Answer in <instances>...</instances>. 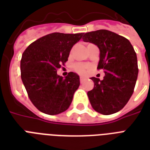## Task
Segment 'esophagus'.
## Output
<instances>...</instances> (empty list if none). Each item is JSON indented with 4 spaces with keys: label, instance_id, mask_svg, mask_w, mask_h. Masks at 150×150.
Here are the masks:
<instances>
[{
    "label": "esophagus",
    "instance_id": "34e87169",
    "mask_svg": "<svg viewBox=\"0 0 150 150\" xmlns=\"http://www.w3.org/2000/svg\"><path fill=\"white\" fill-rule=\"evenodd\" d=\"M85 80L84 77H80V82H82Z\"/></svg>",
    "mask_w": 150,
    "mask_h": 150
}]
</instances>
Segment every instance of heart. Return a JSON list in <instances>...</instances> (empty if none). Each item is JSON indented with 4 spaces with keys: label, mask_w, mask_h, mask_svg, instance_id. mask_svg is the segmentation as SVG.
Segmentation results:
<instances>
[{
    "label": "heart",
    "mask_w": 150,
    "mask_h": 150,
    "mask_svg": "<svg viewBox=\"0 0 150 150\" xmlns=\"http://www.w3.org/2000/svg\"><path fill=\"white\" fill-rule=\"evenodd\" d=\"M87 68H88L87 65L82 63H77L74 65V70L79 74H81V75H84L86 71Z\"/></svg>",
    "instance_id": "b5f03b06"
}]
</instances>
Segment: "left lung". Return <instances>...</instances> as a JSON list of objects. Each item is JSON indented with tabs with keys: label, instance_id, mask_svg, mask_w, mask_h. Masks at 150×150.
<instances>
[{
	"label": "left lung",
	"instance_id": "left-lung-1",
	"mask_svg": "<svg viewBox=\"0 0 150 150\" xmlns=\"http://www.w3.org/2000/svg\"><path fill=\"white\" fill-rule=\"evenodd\" d=\"M82 40L98 47L97 68L105 73L103 80L91 78L94 88L87 93L89 102L100 114L118 112L134 92L139 73L136 53L128 40L106 29L86 33Z\"/></svg>",
	"mask_w": 150,
	"mask_h": 150
}]
</instances>
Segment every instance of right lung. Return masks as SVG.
<instances>
[{"label":"right lung","instance_id":"add662e5","mask_svg":"<svg viewBox=\"0 0 150 150\" xmlns=\"http://www.w3.org/2000/svg\"><path fill=\"white\" fill-rule=\"evenodd\" d=\"M82 33H54L34 41L21 60V78L29 99L44 114L55 115L65 111L79 86V76L69 72L65 78L57 70L68 61L71 48Z\"/></svg>","mask_w":150,"mask_h":150}]
</instances>
